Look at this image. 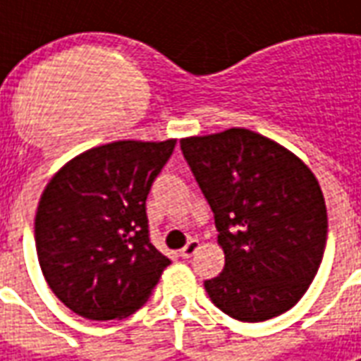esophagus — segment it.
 I'll use <instances>...</instances> for the list:
<instances>
[{
	"instance_id": "34e87169",
	"label": "esophagus",
	"mask_w": 361,
	"mask_h": 361,
	"mask_svg": "<svg viewBox=\"0 0 361 361\" xmlns=\"http://www.w3.org/2000/svg\"><path fill=\"white\" fill-rule=\"evenodd\" d=\"M198 247H200V241H198V240H189V241H187V245L183 247V249H181V251H180L181 258H191L192 255L197 252Z\"/></svg>"
}]
</instances>
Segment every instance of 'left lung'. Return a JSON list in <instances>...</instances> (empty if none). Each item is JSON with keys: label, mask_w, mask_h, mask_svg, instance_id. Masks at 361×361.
<instances>
[{"label": "left lung", "mask_w": 361, "mask_h": 361, "mask_svg": "<svg viewBox=\"0 0 361 361\" xmlns=\"http://www.w3.org/2000/svg\"><path fill=\"white\" fill-rule=\"evenodd\" d=\"M214 212L223 274L204 281L232 319L262 322L294 307L319 271L328 236L320 185L302 159L249 129L181 138Z\"/></svg>", "instance_id": "8db88e82"}]
</instances>
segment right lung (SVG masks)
Segmentation results:
<instances>
[{"mask_svg":"<svg viewBox=\"0 0 361 361\" xmlns=\"http://www.w3.org/2000/svg\"><path fill=\"white\" fill-rule=\"evenodd\" d=\"M176 140H120L54 174L35 215V247L52 292L90 320L123 319L146 302L170 260L149 241L146 198Z\"/></svg>","mask_w":361,"mask_h":361,"instance_id":"1","label":"right lung"}]
</instances>
